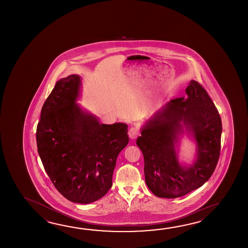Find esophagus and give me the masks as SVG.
<instances>
[{
  "label": "esophagus",
  "instance_id": "1",
  "mask_svg": "<svg viewBox=\"0 0 248 248\" xmlns=\"http://www.w3.org/2000/svg\"><path fill=\"white\" fill-rule=\"evenodd\" d=\"M139 135V131H138V128L136 126H132L129 128L128 130V136L131 138V139H136L137 136Z\"/></svg>",
  "mask_w": 248,
  "mask_h": 248
}]
</instances>
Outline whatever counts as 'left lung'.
<instances>
[{
	"instance_id": "obj_1",
	"label": "left lung",
	"mask_w": 248,
	"mask_h": 248,
	"mask_svg": "<svg viewBox=\"0 0 248 248\" xmlns=\"http://www.w3.org/2000/svg\"><path fill=\"white\" fill-rule=\"evenodd\" d=\"M186 96L169 101L142 128L137 144L144 158L148 188L159 198L188 194L209 179L221 151V120L206 90L190 80ZM197 143V158L189 167L178 161L174 143L184 131Z\"/></svg>"
}]
</instances>
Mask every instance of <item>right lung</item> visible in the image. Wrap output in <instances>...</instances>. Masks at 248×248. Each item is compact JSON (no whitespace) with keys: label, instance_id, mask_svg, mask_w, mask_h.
Here are the masks:
<instances>
[{"label":"right lung","instance_id":"add662e5","mask_svg":"<svg viewBox=\"0 0 248 248\" xmlns=\"http://www.w3.org/2000/svg\"><path fill=\"white\" fill-rule=\"evenodd\" d=\"M79 88L76 74L56 83L42 106L36 141L56 189L68 201L89 204L110 190L117 157L128 137L126 124H101L80 109Z\"/></svg>","mask_w":248,"mask_h":248}]
</instances>
